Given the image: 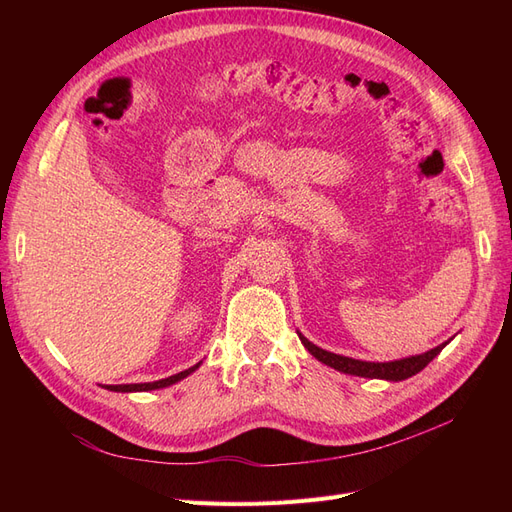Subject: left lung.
<instances>
[{
    "mask_svg": "<svg viewBox=\"0 0 512 512\" xmlns=\"http://www.w3.org/2000/svg\"><path fill=\"white\" fill-rule=\"evenodd\" d=\"M299 333V331H297ZM301 344L309 350V354L316 356V359L324 365H329L337 371H342V374H350V376H361V378H378V380H389V382H399V380H408L412 376H416L418 371L425 369L436 356L442 352V348L451 342H448L431 348L423 354H414V356H406V359H397V361H386V363H371V361H359V359H350V356H342V354H335V352H327L318 348L316 344L309 342L307 337H303L299 333Z\"/></svg>",
    "mask_w": 512,
    "mask_h": 512,
    "instance_id": "8db88e82",
    "label": "left lung"
}]
</instances>
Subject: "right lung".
Returning <instances> with one entry per match:
<instances>
[{"mask_svg": "<svg viewBox=\"0 0 512 512\" xmlns=\"http://www.w3.org/2000/svg\"><path fill=\"white\" fill-rule=\"evenodd\" d=\"M200 367V363H196L194 367L185 369V371H179V374L175 376H168V378H162V380H156V382H143V384H106L104 389L108 391H115V393H141V391H156V389H166V386L175 384L183 378H188L192 371H196Z\"/></svg>", "mask_w": 512, "mask_h": 512, "instance_id": "obj_1", "label": "right lung"}]
</instances>
